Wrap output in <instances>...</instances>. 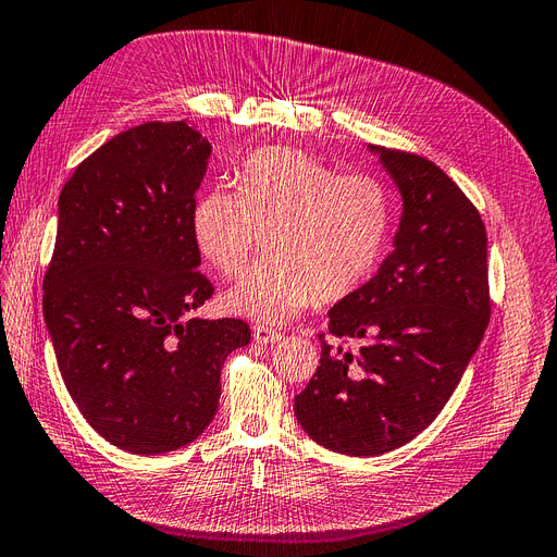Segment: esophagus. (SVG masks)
<instances>
[{
  "label": "esophagus",
  "mask_w": 557,
  "mask_h": 557,
  "mask_svg": "<svg viewBox=\"0 0 557 557\" xmlns=\"http://www.w3.org/2000/svg\"><path fill=\"white\" fill-rule=\"evenodd\" d=\"M281 332H276V330H272V327H264V325H258V327H252V339H256L258 344H262V346H267V344H276L278 339H281Z\"/></svg>",
  "instance_id": "1"
}]
</instances>
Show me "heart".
Instances as JSON below:
<instances>
[{"label": "heart", "instance_id": "b5f03b06", "mask_svg": "<svg viewBox=\"0 0 557 557\" xmlns=\"http://www.w3.org/2000/svg\"><path fill=\"white\" fill-rule=\"evenodd\" d=\"M393 207L369 174H336L297 148H262L239 178V193L215 188L197 201L193 237L225 276L242 274L262 232L272 256L227 293L230 311L285 323L320 297L358 290L381 260Z\"/></svg>", "mask_w": 557, "mask_h": 557}]
</instances>
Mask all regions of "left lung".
<instances>
[{"mask_svg": "<svg viewBox=\"0 0 557 557\" xmlns=\"http://www.w3.org/2000/svg\"><path fill=\"white\" fill-rule=\"evenodd\" d=\"M401 197L393 252L330 309L320 367L295 397L311 440L344 455L409 444L446 407L491 320L487 237L474 205L436 164L367 146ZM344 335L362 338L348 351Z\"/></svg>", "mask_w": 557, "mask_h": 557, "instance_id": "obj_1", "label": "left lung"}]
</instances>
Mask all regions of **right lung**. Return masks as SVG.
Listing matches in <instances>:
<instances>
[{"label":"right lung","instance_id":"1","mask_svg":"<svg viewBox=\"0 0 557 557\" xmlns=\"http://www.w3.org/2000/svg\"><path fill=\"white\" fill-rule=\"evenodd\" d=\"M209 158L185 121L144 123L83 160L58 199L46 327L78 411L127 453L195 442L225 358L250 342L244 320L188 318L213 295L193 237Z\"/></svg>","mask_w":557,"mask_h":557}]
</instances>
